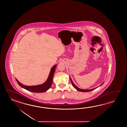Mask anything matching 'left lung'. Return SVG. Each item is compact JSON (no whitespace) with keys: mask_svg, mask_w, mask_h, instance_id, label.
<instances>
[{"mask_svg":"<svg viewBox=\"0 0 127 127\" xmlns=\"http://www.w3.org/2000/svg\"><path fill=\"white\" fill-rule=\"evenodd\" d=\"M70 80H71V83L72 84V85H73V86L76 89H77V90H78L79 91H80V92H90V91H93V90H95V89H88V90H87V89H79L73 83V81L72 80H71V79L70 78ZM102 84H101V85H102ZM100 85V86H101Z\"/></svg>","mask_w":127,"mask_h":127,"instance_id":"1","label":"left lung"}]
</instances>
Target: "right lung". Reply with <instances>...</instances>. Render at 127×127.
Returning a JSON list of instances; mask_svg holds the SVG:
<instances>
[{"label":"right lung","mask_w":127,"mask_h":127,"mask_svg":"<svg viewBox=\"0 0 127 127\" xmlns=\"http://www.w3.org/2000/svg\"><path fill=\"white\" fill-rule=\"evenodd\" d=\"M56 67V65L54 66L51 69L50 73L49 74V77L47 79V81L42 84L37 85V86H25L20 83L18 80H16L19 86L24 89H26L30 92L33 93H43L47 91L51 87L53 82V78L54 74L55 68Z\"/></svg>","instance_id":"obj_1"}]
</instances>
